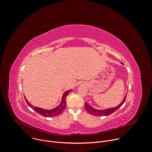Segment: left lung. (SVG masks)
Returning a JSON list of instances; mask_svg holds the SVG:
<instances>
[{"mask_svg":"<svg viewBox=\"0 0 152 152\" xmlns=\"http://www.w3.org/2000/svg\"><path fill=\"white\" fill-rule=\"evenodd\" d=\"M121 64H123L122 62H121ZM126 94L125 96L124 97V98L123 100L122 101V102L119 104H118L117 106H116V107L100 110V109H97L94 108L93 107L90 106L88 103L86 102V103H85V109H86V110L87 111V112L88 113H90L91 115H93L94 116H107V115H109L112 114V113H113L114 112H115L116 110H118L124 104V103L125 101Z\"/></svg>","mask_w":152,"mask_h":152,"instance_id":"left-lung-1","label":"left lung"}]
</instances>
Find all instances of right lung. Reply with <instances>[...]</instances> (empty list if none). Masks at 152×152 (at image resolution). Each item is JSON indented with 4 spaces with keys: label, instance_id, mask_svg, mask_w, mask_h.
I'll return each instance as SVG.
<instances>
[{
    "label": "right lung",
    "instance_id": "obj_1",
    "mask_svg": "<svg viewBox=\"0 0 152 152\" xmlns=\"http://www.w3.org/2000/svg\"><path fill=\"white\" fill-rule=\"evenodd\" d=\"M71 91H72V90H69L66 91L62 95V100L60 104L57 107L52 109H43L37 106H34L33 105L31 104V103H30V102L27 100V99L25 96L24 97L28 105L31 109H33L35 112H36L39 114L45 117H53V116H58L61 114L64 111V110L66 108V96L69 94V93Z\"/></svg>",
    "mask_w": 152,
    "mask_h": 152
}]
</instances>
